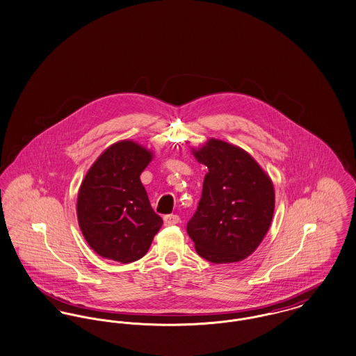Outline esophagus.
<instances>
[{
	"instance_id": "1",
	"label": "esophagus",
	"mask_w": 356,
	"mask_h": 356,
	"mask_svg": "<svg viewBox=\"0 0 356 356\" xmlns=\"http://www.w3.org/2000/svg\"><path fill=\"white\" fill-rule=\"evenodd\" d=\"M179 216L178 214H167L165 216V218H163V221H165V225H175V224H178L179 222Z\"/></svg>"
}]
</instances>
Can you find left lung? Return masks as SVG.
<instances>
[{
  "label": "left lung",
  "instance_id": "1",
  "mask_svg": "<svg viewBox=\"0 0 356 356\" xmlns=\"http://www.w3.org/2000/svg\"><path fill=\"white\" fill-rule=\"evenodd\" d=\"M193 155L208 172L188 235L207 261H243L270 228L275 205L273 182L248 152L234 144L209 139Z\"/></svg>",
  "mask_w": 356,
  "mask_h": 356
}]
</instances>
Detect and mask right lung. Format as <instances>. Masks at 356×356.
Returning <instances> with one entry per match:
<instances>
[{"label": "right lung", "instance_id": "1", "mask_svg": "<svg viewBox=\"0 0 356 356\" xmlns=\"http://www.w3.org/2000/svg\"><path fill=\"white\" fill-rule=\"evenodd\" d=\"M152 152L132 140L108 147L78 191L82 235L99 257L131 263L143 258L163 220L151 208L140 174Z\"/></svg>", "mask_w": 356, "mask_h": 356}]
</instances>
